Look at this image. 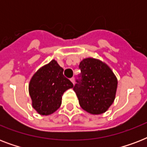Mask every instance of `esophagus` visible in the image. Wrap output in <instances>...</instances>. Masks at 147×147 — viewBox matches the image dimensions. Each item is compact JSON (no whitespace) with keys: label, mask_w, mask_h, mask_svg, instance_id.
<instances>
[{"label":"esophagus","mask_w":147,"mask_h":147,"mask_svg":"<svg viewBox=\"0 0 147 147\" xmlns=\"http://www.w3.org/2000/svg\"><path fill=\"white\" fill-rule=\"evenodd\" d=\"M70 80H71V82L73 83V84H75V78H74V77H72L71 78H70Z\"/></svg>","instance_id":"esophagus-1"}]
</instances>
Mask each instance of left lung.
Instances as JSON below:
<instances>
[{"instance_id": "left-lung-1", "label": "left lung", "mask_w": 147, "mask_h": 147, "mask_svg": "<svg viewBox=\"0 0 147 147\" xmlns=\"http://www.w3.org/2000/svg\"><path fill=\"white\" fill-rule=\"evenodd\" d=\"M81 79L73 90L81 107L92 114L105 113L113 104L117 79L106 63L94 58H86L80 62Z\"/></svg>"}]
</instances>
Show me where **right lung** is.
Wrapping results in <instances>:
<instances>
[{"mask_svg":"<svg viewBox=\"0 0 147 147\" xmlns=\"http://www.w3.org/2000/svg\"><path fill=\"white\" fill-rule=\"evenodd\" d=\"M63 69L55 60L41 67L31 78L29 93L32 106L41 115H49L59 108L62 97L73 84L63 76Z\"/></svg>","mask_w":147,"mask_h":147,"instance_id":"add662e5","label":"right lung"}]
</instances>
